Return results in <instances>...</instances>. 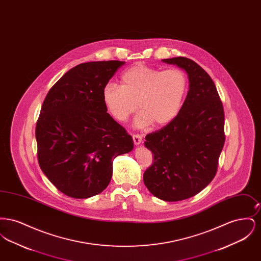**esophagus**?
I'll return each instance as SVG.
<instances>
[{
    "mask_svg": "<svg viewBox=\"0 0 261 261\" xmlns=\"http://www.w3.org/2000/svg\"><path fill=\"white\" fill-rule=\"evenodd\" d=\"M132 137H133V141H134V144H135V145L141 144V142H142V140H143V138H142L141 135H139V134H133Z\"/></svg>",
    "mask_w": 261,
    "mask_h": 261,
    "instance_id": "34e87169",
    "label": "esophagus"
}]
</instances>
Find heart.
<instances>
[{
  "label": "heart",
  "mask_w": 261,
  "mask_h": 261,
  "mask_svg": "<svg viewBox=\"0 0 261 261\" xmlns=\"http://www.w3.org/2000/svg\"><path fill=\"white\" fill-rule=\"evenodd\" d=\"M189 90L186 72L180 68L161 69L143 63L131 66L120 76V86L107 83L101 98L115 120L125 122L137 108V128L168 124L181 112ZM138 106H137L136 105Z\"/></svg>",
  "instance_id": "obj_1"
}]
</instances>
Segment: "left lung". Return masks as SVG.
Listing matches in <instances>:
<instances>
[{"label": "left lung", "instance_id": "obj_1", "mask_svg": "<svg viewBox=\"0 0 261 261\" xmlns=\"http://www.w3.org/2000/svg\"><path fill=\"white\" fill-rule=\"evenodd\" d=\"M183 68L189 92L171 122L146 136L153 162L144 183L156 198L178 201L199 194L217 172L225 143L222 101L211 76L184 57L162 60Z\"/></svg>", "mask_w": 261, "mask_h": 261}]
</instances>
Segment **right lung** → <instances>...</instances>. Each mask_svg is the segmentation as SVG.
Instances as JSON below:
<instances>
[{
  "instance_id": "right-lung-1",
  "label": "right lung",
  "mask_w": 261,
  "mask_h": 261,
  "mask_svg": "<svg viewBox=\"0 0 261 261\" xmlns=\"http://www.w3.org/2000/svg\"><path fill=\"white\" fill-rule=\"evenodd\" d=\"M125 62H85L50 88L36 124L39 165L64 195L87 199L111 182L113 160L133 139L108 113L102 89Z\"/></svg>"
}]
</instances>
